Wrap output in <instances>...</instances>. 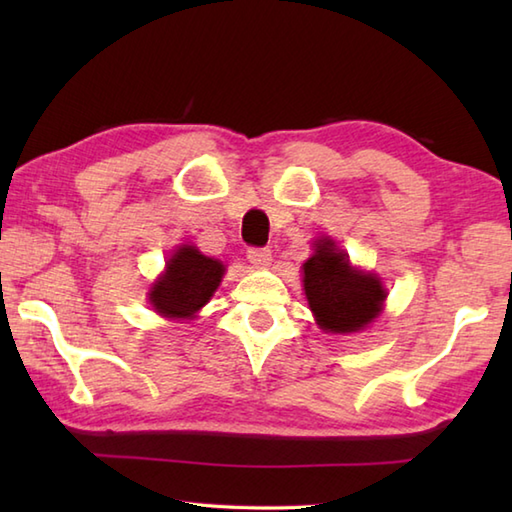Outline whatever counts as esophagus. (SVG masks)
Masks as SVG:
<instances>
[{"instance_id":"34e87169","label":"esophagus","mask_w":512,"mask_h":512,"mask_svg":"<svg viewBox=\"0 0 512 512\" xmlns=\"http://www.w3.org/2000/svg\"><path fill=\"white\" fill-rule=\"evenodd\" d=\"M246 257L255 268H268L270 262H273V253L268 248H248Z\"/></svg>"}]
</instances>
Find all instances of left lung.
I'll return each instance as SVG.
<instances>
[{
  "label": "left lung",
  "instance_id": "8db88e82",
  "mask_svg": "<svg viewBox=\"0 0 512 512\" xmlns=\"http://www.w3.org/2000/svg\"><path fill=\"white\" fill-rule=\"evenodd\" d=\"M303 290L319 328L332 334L365 330L387 297L383 281L354 268L330 237L314 242V255L303 264Z\"/></svg>",
  "mask_w": 512,
  "mask_h": 512
}]
</instances>
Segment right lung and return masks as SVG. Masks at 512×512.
<instances>
[{
	"mask_svg": "<svg viewBox=\"0 0 512 512\" xmlns=\"http://www.w3.org/2000/svg\"><path fill=\"white\" fill-rule=\"evenodd\" d=\"M220 259L202 255L198 248L182 244L169 257L165 273L149 290V303L160 317L193 319L209 303L224 277Z\"/></svg>",
	"mask_w": 512,
	"mask_h": 512,
	"instance_id": "1",
	"label": "right lung"
}]
</instances>
